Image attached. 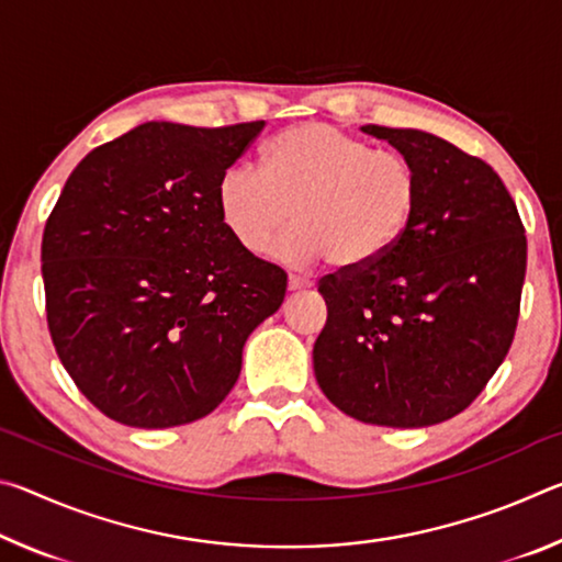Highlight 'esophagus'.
I'll use <instances>...</instances> for the list:
<instances>
[{
  "label": "esophagus",
  "instance_id": "obj_1",
  "mask_svg": "<svg viewBox=\"0 0 562 562\" xmlns=\"http://www.w3.org/2000/svg\"><path fill=\"white\" fill-rule=\"evenodd\" d=\"M307 288H312L310 280L297 278V274H290V280H288V290L290 292H300V290H307Z\"/></svg>",
  "mask_w": 562,
  "mask_h": 562
}]
</instances>
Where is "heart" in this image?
Segmentation results:
<instances>
[{
  "instance_id": "b5f03b06",
  "label": "heart",
  "mask_w": 562,
  "mask_h": 562,
  "mask_svg": "<svg viewBox=\"0 0 562 562\" xmlns=\"http://www.w3.org/2000/svg\"><path fill=\"white\" fill-rule=\"evenodd\" d=\"M418 201V170L396 150H374L327 123H300L272 140L262 170L237 164L217 180V211L233 240L304 268L329 258L361 270L392 250Z\"/></svg>"
}]
</instances>
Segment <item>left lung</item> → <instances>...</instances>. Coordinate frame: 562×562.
Listing matches in <instances>:
<instances>
[{"mask_svg": "<svg viewBox=\"0 0 562 562\" xmlns=\"http://www.w3.org/2000/svg\"><path fill=\"white\" fill-rule=\"evenodd\" d=\"M418 170V201L384 258L319 280L315 376L339 412L422 429L461 414L506 359L526 280V231L486 160L416 128L361 126Z\"/></svg>", "mask_w": 562, "mask_h": 562, "instance_id": "obj_1", "label": "left lung"}]
</instances>
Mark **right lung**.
Instances as JSON below:
<instances>
[{"mask_svg": "<svg viewBox=\"0 0 562 562\" xmlns=\"http://www.w3.org/2000/svg\"><path fill=\"white\" fill-rule=\"evenodd\" d=\"M265 121L140 123L74 168L44 227L46 322L101 414L136 429L198 422L231 394L243 347L288 274L233 240L217 180Z\"/></svg>", "mask_w": 562, "mask_h": 562, "instance_id": "1", "label": "right lung"}]
</instances>
